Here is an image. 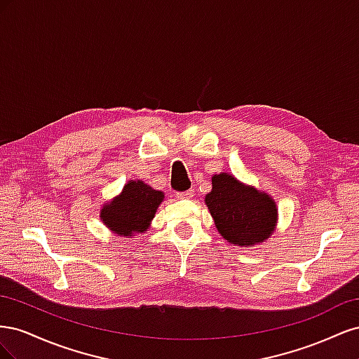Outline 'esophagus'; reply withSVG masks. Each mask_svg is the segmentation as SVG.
I'll use <instances>...</instances> for the list:
<instances>
[{
    "label": "esophagus",
    "mask_w": 359,
    "mask_h": 359,
    "mask_svg": "<svg viewBox=\"0 0 359 359\" xmlns=\"http://www.w3.org/2000/svg\"><path fill=\"white\" fill-rule=\"evenodd\" d=\"M194 196V191L193 190H186V191H180L177 193V198L178 199H190Z\"/></svg>",
    "instance_id": "1"
}]
</instances>
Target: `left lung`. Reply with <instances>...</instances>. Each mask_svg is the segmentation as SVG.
<instances>
[{"label": "left lung", "mask_w": 359, "mask_h": 359, "mask_svg": "<svg viewBox=\"0 0 359 359\" xmlns=\"http://www.w3.org/2000/svg\"><path fill=\"white\" fill-rule=\"evenodd\" d=\"M205 203L217 231L240 247H255L274 233L278 210L271 194L236 180L232 173H215Z\"/></svg>", "instance_id": "left-lung-1"}]
</instances>
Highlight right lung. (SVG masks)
<instances>
[{
    "mask_svg": "<svg viewBox=\"0 0 359 359\" xmlns=\"http://www.w3.org/2000/svg\"><path fill=\"white\" fill-rule=\"evenodd\" d=\"M163 201V191L154 190L142 180H130L121 193L103 203L100 220L114 235L133 238L149 229Z\"/></svg>",
    "mask_w": 359,
    "mask_h": 359,
    "instance_id": "right-lung-1",
    "label": "right lung"
}]
</instances>
